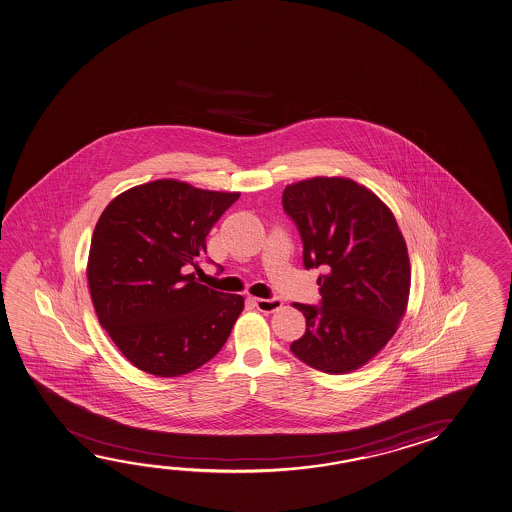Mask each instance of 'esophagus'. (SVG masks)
Masks as SVG:
<instances>
[{
    "label": "esophagus",
    "instance_id": "esophagus-1",
    "mask_svg": "<svg viewBox=\"0 0 512 512\" xmlns=\"http://www.w3.org/2000/svg\"><path fill=\"white\" fill-rule=\"evenodd\" d=\"M253 305H255V307H257V310H260V312H264V314H273V312H276V310H280L284 303H282V301H280V299L278 298H255L253 299Z\"/></svg>",
    "mask_w": 512,
    "mask_h": 512
}]
</instances>
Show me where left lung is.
Segmentation results:
<instances>
[{"instance_id": "obj_1", "label": "left lung", "mask_w": 512, "mask_h": 512, "mask_svg": "<svg viewBox=\"0 0 512 512\" xmlns=\"http://www.w3.org/2000/svg\"><path fill=\"white\" fill-rule=\"evenodd\" d=\"M285 213L298 225L305 268L317 278L323 305L294 303L307 331L292 353L312 369L347 374L388 344L408 310L411 266L394 213L363 184L312 177L285 186Z\"/></svg>"}]
</instances>
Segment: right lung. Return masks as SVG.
Masks as SVG:
<instances>
[{"label":"right lung","mask_w":512,"mask_h":512,"mask_svg":"<svg viewBox=\"0 0 512 512\" xmlns=\"http://www.w3.org/2000/svg\"><path fill=\"white\" fill-rule=\"evenodd\" d=\"M237 198L159 179L106 205L88 253V287L99 323L136 369L177 378L227 342L243 296L198 284L189 269H198L205 237Z\"/></svg>","instance_id":"add662e5"}]
</instances>
